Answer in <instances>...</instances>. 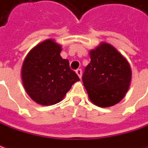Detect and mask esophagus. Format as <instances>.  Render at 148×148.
<instances>
[{"label": "esophagus", "mask_w": 148, "mask_h": 148, "mask_svg": "<svg viewBox=\"0 0 148 148\" xmlns=\"http://www.w3.org/2000/svg\"><path fill=\"white\" fill-rule=\"evenodd\" d=\"M76 73L77 74V76L79 77V78L81 79L82 78V71L81 69H77V70H76Z\"/></svg>", "instance_id": "esophagus-1"}]
</instances>
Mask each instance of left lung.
<instances>
[{
  "label": "left lung",
  "instance_id": "obj_1",
  "mask_svg": "<svg viewBox=\"0 0 148 148\" xmlns=\"http://www.w3.org/2000/svg\"><path fill=\"white\" fill-rule=\"evenodd\" d=\"M90 62L82 75L91 102L99 107L116 105L128 91L132 77L126 58L114 47L102 43L90 52Z\"/></svg>",
  "mask_w": 148,
  "mask_h": 148
}]
</instances>
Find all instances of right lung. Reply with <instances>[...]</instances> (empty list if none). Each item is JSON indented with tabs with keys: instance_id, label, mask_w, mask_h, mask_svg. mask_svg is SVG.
<instances>
[{
	"instance_id": "add662e5",
	"label": "right lung",
	"mask_w": 148,
	"mask_h": 148,
	"mask_svg": "<svg viewBox=\"0 0 148 148\" xmlns=\"http://www.w3.org/2000/svg\"><path fill=\"white\" fill-rule=\"evenodd\" d=\"M62 48L52 39L35 46L26 56L21 69L23 86L36 103L52 105L60 102L75 82L80 81L69 61L60 56Z\"/></svg>"
}]
</instances>
